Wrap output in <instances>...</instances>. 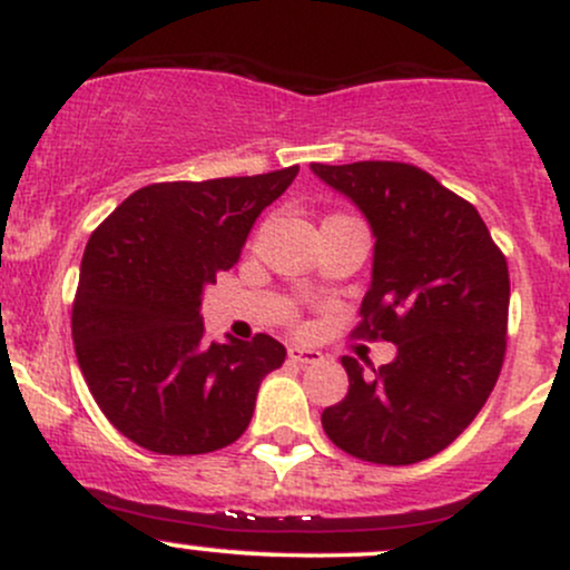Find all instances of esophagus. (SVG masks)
<instances>
[{
    "label": "esophagus",
    "mask_w": 570,
    "mask_h": 570,
    "mask_svg": "<svg viewBox=\"0 0 570 570\" xmlns=\"http://www.w3.org/2000/svg\"><path fill=\"white\" fill-rule=\"evenodd\" d=\"M289 358L294 364H318L324 362V353L307 345H289Z\"/></svg>",
    "instance_id": "1"
}]
</instances>
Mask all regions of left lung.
Wrapping results in <instances>:
<instances>
[{"mask_svg":"<svg viewBox=\"0 0 570 570\" xmlns=\"http://www.w3.org/2000/svg\"><path fill=\"white\" fill-rule=\"evenodd\" d=\"M370 222L372 278L358 335L396 345L364 372L343 356L348 394L322 412L332 442L362 461L436 455L488 402L507 351L509 271L472 203L407 163H311Z\"/></svg>","mask_w":570,"mask_h":570,"instance_id":"obj_1","label":"left lung"}]
</instances>
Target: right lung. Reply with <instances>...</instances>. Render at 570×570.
I'll return each instance as SVG.
<instances>
[{"mask_svg": "<svg viewBox=\"0 0 570 570\" xmlns=\"http://www.w3.org/2000/svg\"><path fill=\"white\" fill-rule=\"evenodd\" d=\"M297 171L141 187L90 235L71 307L77 364L109 423L139 448L200 455L246 431L286 348L271 335L206 343L203 292L238 263Z\"/></svg>", "mask_w": 570, "mask_h": 570, "instance_id": "obj_1", "label": "right lung"}]
</instances>
